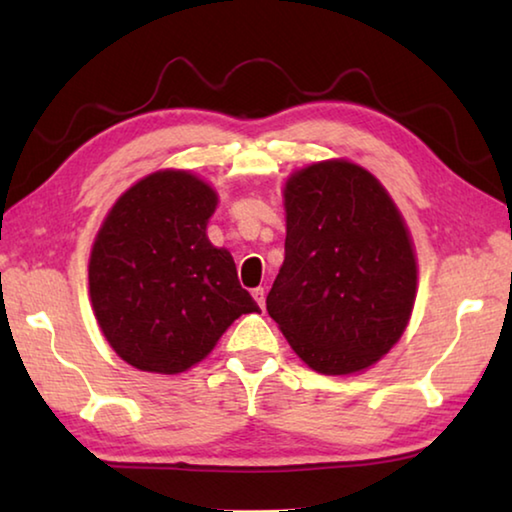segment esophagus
I'll use <instances>...</instances> for the list:
<instances>
[{"label": "esophagus", "instance_id": "1", "mask_svg": "<svg viewBox=\"0 0 512 512\" xmlns=\"http://www.w3.org/2000/svg\"><path fill=\"white\" fill-rule=\"evenodd\" d=\"M253 298L257 300V305L264 309V302H266V293H264V287H257V289H253Z\"/></svg>", "mask_w": 512, "mask_h": 512}]
</instances>
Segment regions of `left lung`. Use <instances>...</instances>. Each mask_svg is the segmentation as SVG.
<instances>
[{
  "instance_id": "left-lung-1",
  "label": "left lung",
  "mask_w": 512,
  "mask_h": 512,
  "mask_svg": "<svg viewBox=\"0 0 512 512\" xmlns=\"http://www.w3.org/2000/svg\"><path fill=\"white\" fill-rule=\"evenodd\" d=\"M284 207V264L268 316L316 372L372 366L406 329L418 284L400 212L372 173L345 160L293 173Z\"/></svg>"
}]
</instances>
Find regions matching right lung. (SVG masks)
I'll return each mask as SVG.
<instances>
[{
  "mask_svg": "<svg viewBox=\"0 0 512 512\" xmlns=\"http://www.w3.org/2000/svg\"><path fill=\"white\" fill-rule=\"evenodd\" d=\"M216 194L187 171H158L112 205L90 257V298L108 343L137 370L176 375L259 311L235 259L205 235Z\"/></svg>",
  "mask_w": 512,
  "mask_h": 512,
  "instance_id": "1",
  "label": "right lung"
}]
</instances>
